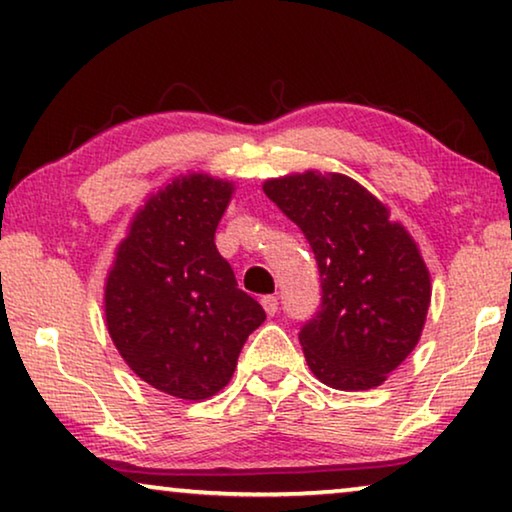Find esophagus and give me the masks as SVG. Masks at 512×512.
I'll return each mask as SVG.
<instances>
[{
	"label": "esophagus",
	"instance_id": "1",
	"mask_svg": "<svg viewBox=\"0 0 512 512\" xmlns=\"http://www.w3.org/2000/svg\"><path fill=\"white\" fill-rule=\"evenodd\" d=\"M262 306L264 311L269 315H276L278 313V299L273 297V294H266V297H262Z\"/></svg>",
	"mask_w": 512,
	"mask_h": 512
}]
</instances>
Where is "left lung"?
Instances as JSON below:
<instances>
[{
    "mask_svg": "<svg viewBox=\"0 0 512 512\" xmlns=\"http://www.w3.org/2000/svg\"><path fill=\"white\" fill-rule=\"evenodd\" d=\"M264 194L304 232L320 271V311L299 329L306 362L334 390L383 385L420 341L431 301L420 250L348 176L273 178Z\"/></svg>",
    "mask_w": 512,
    "mask_h": 512,
    "instance_id": "1",
    "label": "left lung"
}]
</instances>
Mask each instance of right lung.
I'll return each mask as SVG.
<instances>
[{"mask_svg":"<svg viewBox=\"0 0 512 512\" xmlns=\"http://www.w3.org/2000/svg\"><path fill=\"white\" fill-rule=\"evenodd\" d=\"M234 185L192 174L148 199L106 278V325L136 376L176 399L213 397L266 320L215 248Z\"/></svg>","mask_w":512,"mask_h":512,"instance_id":"right-lung-1","label":"right lung"}]
</instances>
